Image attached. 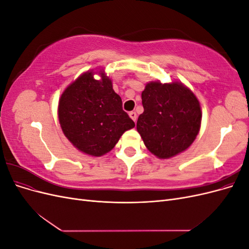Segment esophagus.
Returning <instances> with one entry per match:
<instances>
[{"label": "esophagus", "mask_w": 249, "mask_h": 249, "mask_svg": "<svg viewBox=\"0 0 249 249\" xmlns=\"http://www.w3.org/2000/svg\"><path fill=\"white\" fill-rule=\"evenodd\" d=\"M129 115H130V117L134 120V122L136 123V120H137V114H136V112L132 111V112H130V113H129Z\"/></svg>", "instance_id": "esophagus-1"}]
</instances>
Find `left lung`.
Segmentation results:
<instances>
[{
    "instance_id": "obj_1",
    "label": "left lung",
    "mask_w": 249,
    "mask_h": 249,
    "mask_svg": "<svg viewBox=\"0 0 249 249\" xmlns=\"http://www.w3.org/2000/svg\"><path fill=\"white\" fill-rule=\"evenodd\" d=\"M144 111L137 120V131L150 153L161 159L189 147L200 129L199 103L182 83H148L142 91Z\"/></svg>"
}]
</instances>
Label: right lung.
<instances>
[{"label": "right lung", "instance_id": "add662e5", "mask_svg": "<svg viewBox=\"0 0 249 249\" xmlns=\"http://www.w3.org/2000/svg\"><path fill=\"white\" fill-rule=\"evenodd\" d=\"M93 71L83 73L65 89L58 114L62 131L81 152L99 157L115 146L120 136L135 126L123 110L120 96L103 72L102 81Z\"/></svg>", "mask_w": 249, "mask_h": 249}]
</instances>
